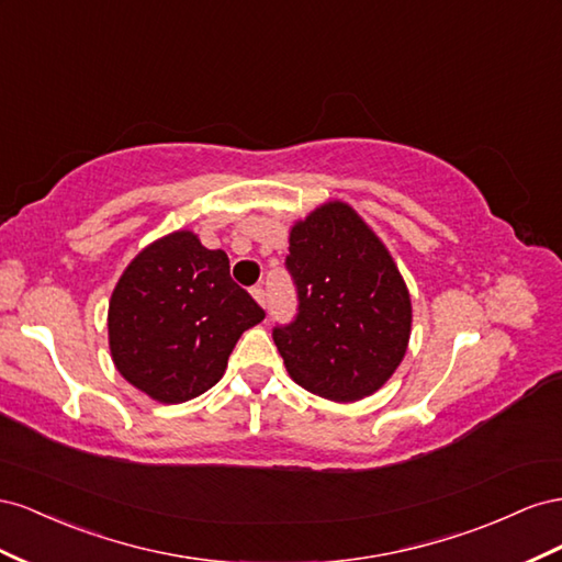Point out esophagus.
Listing matches in <instances>:
<instances>
[{
  "label": "esophagus",
  "mask_w": 562,
  "mask_h": 562,
  "mask_svg": "<svg viewBox=\"0 0 562 562\" xmlns=\"http://www.w3.org/2000/svg\"><path fill=\"white\" fill-rule=\"evenodd\" d=\"M251 296H254L256 301H259L263 308L268 306V294H266V290H263V286H254V290H251Z\"/></svg>",
  "instance_id": "esophagus-1"
}]
</instances>
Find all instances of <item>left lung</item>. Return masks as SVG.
I'll list each match as a JSON object with an SVG mask.
<instances>
[{"label": "left lung", "mask_w": 562, "mask_h": 562, "mask_svg": "<svg viewBox=\"0 0 562 562\" xmlns=\"http://www.w3.org/2000/svg\"><path fill=\"white\" fill-rule=\"evenodd\" d=\"M296 286L292 323L272 327L286 372L336 403L372 395L403 362L412 303L389 249L344 202L299 221L284 259Z\"/></svg>", "instance_id": "1"}]
</instances>
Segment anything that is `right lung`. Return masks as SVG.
Returning a JSON list of instances; mask_svg holds the SVG:
<instances>
[{
  "label": "right lung",
  "mask_w": 562,
  "mask_h": 562,
  "mask_svg": "<svg viewBox=\"0 0 562 562\" xmlns=\"http://www.w3.org/2000/svg\"><path fill=\"white\" fill-rule=\"evenodd\" d=\"M263 308L231 278L223 249L188 231L143 249L110 299V352L120 374L159 403H186L226 372L243 331Z\"/></svg>",
  "instance_id": "1"
}]
</instances>
